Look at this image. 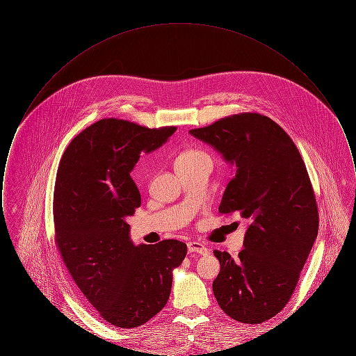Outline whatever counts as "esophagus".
Listing matches in <instances>:
<instances>
[{
    "label": "esophagus",
    "instance_id": "obj_1",
    "mask_svg": "<svg viewBox=\"0 0 356 356\" xmlns=\"http://www.w3.org/2000/svg\"><path fill=\"white\" fill-rule=\"evenodd\" d=\"M188 252L189 254H208V248L199 241H189L188 243Z\"/></svg>",
    "mask_w": 356,
    "mask_h": 356
}]
</instances>
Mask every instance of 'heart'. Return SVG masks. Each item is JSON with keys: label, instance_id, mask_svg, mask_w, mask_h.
Returning <instances> with one entry per match:
<instances>
[{"label": "heart", "instance_id": "heart-1", "mask_svg": "<svg viewBox=\"0 0 356 356\" xmlns=\"http://www.w3.org/2000/svg\"><path fill=\"white\" fill-rule=\"evenodd\" d=\"M200 159H209L207 154L196 149H189L186 152L180 153L175 161V164L179 163H186V161H195V160H200Z\"/></svg>", "mask_w": 356, "mask_h": 356}]
</instances>
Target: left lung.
<instances>
[{"label": "left lung", "instance_id": "left-lung-1", "mask_svg": "<svg viewBox=\"0 0 356 356\" xmlns=\"http://www.w3.org/2000/svg\"><path fill=\"white\" fill-rule=\"evenodd\" d=\"M189 134L235 168L219 211L237 212L248 222L237 259L213 251L220 261L215 298L237 322H266L287 305L318 236L305 161L289 136L259 113L229 116Z\"/></svg>", "mask_w": 356, "mask_h": 356}]
</instances>
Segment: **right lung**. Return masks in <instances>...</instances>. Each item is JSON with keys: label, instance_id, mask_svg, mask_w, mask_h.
Here are the masks:
<instances>
[{"label": "right lung", "instance_id": "1", "mask_svg": "<svg viewBox=\"0 0 356 356\" xmlns=\"http://www.w3.org/2000/svg\"><path fill=\"white\" fill-rule=\"evenodd\" d=\"M175 131L100 120L70 141L57 170V247L88 302L115 327H140L159 314L186 257L179 240L135 245L127 222L141 204L131 177L140 153L156 151Z\"/></svg>", "mask_w": 356, "mask_h": 356}]
</instances>
